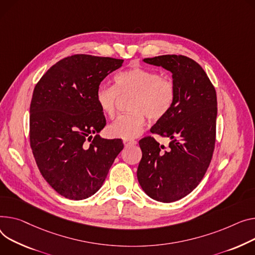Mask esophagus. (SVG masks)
<instances>
[{"mask_svg":"<svg viewBox=\"0 0 255 255\" xmlns=\"http://www.w3.org/2000/svg\"><path fill=\"white\" fill-rule=\"evenodd\" d=\"M124 144H125V146H132V145L137 144V141H135V140H124Z\"/></svg>","mask_w":255,"mask_h":255,"instance_id":"esophagus-1","label":"esophagus"}]
</instances>
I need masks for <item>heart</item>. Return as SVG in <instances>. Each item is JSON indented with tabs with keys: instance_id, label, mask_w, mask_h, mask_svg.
I'll list each match as a JSON object with an SVG mask.
<instances>
[{
	"instance_id": "heart-1",
	"label": "heart",
	"mask_w": 255,
	"mask_h": 255,
	"mask_svg": "<svg viewBox=\"0 0 255 255\" xmlns=\"http://www.w3.org/2000/svg\"><path fill=\"white\" fill-rule=\"evenodd\" d=\"M116 87L101 83L96 89L95 100L104 114L113 117L120 96L133 95L132 113L119 116L108 130L113 136L132 139L138 136L145 124V116L151 121L163 119L170 112L175 99L173 83L155 71L135 67L118 74Z\"/></svg>"
}]
</instances>
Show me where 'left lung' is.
<instances>
[{
  "label": "left lung",
  "instance_id": "obj_1",
  "mask_svg": "<svg viewBox=\"0 0 255 255\" xmlns=\"http://www.w3.org/2000/svg\"><path fill=\"white\" fill-rule=\"evenodd\" d=\"M172 74L174 104L150 132L170 139L165 150L152 137L139 141L137 179L151 199L171 203L189 195L204 177L215 144L217 100L213 85L195 60L161 55L142 60Z\"/></svg>",
  "mask_w": 255,
  "mask_h": 255
}]
</instances>
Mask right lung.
Here are the masks:
<instances>
[{"instance_id": "obj_1", "label": "right lung", "mask_w": 255, "mask_h": 255, "mask_svg": "<svg viewBox=\"0 0 255 255\" xmlns=\"http://www.w3.org/2000/svg\"><path fill=\"white\" fill-rule=\"evenodd\" d=\"M123 62L86 54L66 57L51 66L33 90L29 108L32 154L45 180L66 199L94 195L124 147L122 139L99 136L106 118L95 100L100 83Z\"/></svg>"}]
</instances>
